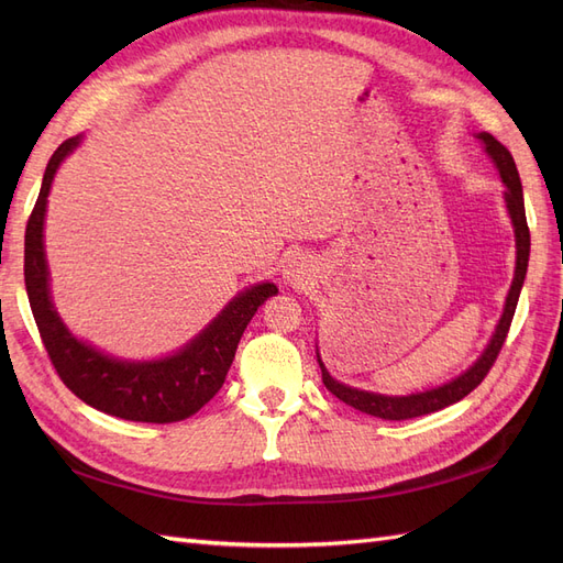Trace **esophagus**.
<instances>
[{"mask_svg":"<svg viewBox=\"0 0 563 563\" xmlns=\"http://www.w3.org/2000/svg\"><path fill=\"white\" fill-rule=\"evenodd\" d=\"M284 282L291 284V286H300L305 282V277H308V265H305L302 258H288V263L284 265Z\"/></svg>","mask_w":563,"mask_h":563,"instance_id":"1","label":"esophagus"}]
</instances>
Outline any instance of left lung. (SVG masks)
<instances>
[{
    "label": "left lung",
    "mask_w": 563,
    "mask_h": 563,
    "mask_svg": "<svg viewBox=\"0 0 563 563\" xmlns=\"http://www.w3.org/2000/svg\"><path fill=\"white\" fill-rule=\"evenodd\" d=\"M476 139L484 143L486 155L496 164V168L500 172V178L505 183V207L509 213V220H512L515 228V242H517V265H515V279L512 286H509L507 298H505V308L503 314L498 319V327L493 331L486 350L482 352L479 360H476L467 371L460 373V376L451 378L449 383L424 389V391H416V395H406V397H389V395H378V391H366V389H356L350 385L338 383L331 373L323 366L319 350H317V362L321 368V380L327 385V389L331 395H335L340 401H345L347 406L356 408V411L376 416L383 420H408V418H418V416H428L434 411H441L455 401H460L463 397H467L470 391L479 385L486 373L490 371L493 362L505 343L509 323H512L517 302H519V294L521 286L526 279V269H528V253H531V232H528L526 225V209H523V190H521V180H519V172L517 164L509 155V150L493 139L490 133L482 131L476 133Z\"/></svg>",
    "instance_id": "8db88e82"
}]
</instances>
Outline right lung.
<instances>
[{
	"mask_svg": "<svg viewBox=\"0 0 563 563\" xmlns=\"http://www.w3.org/2000/svg\"><path fill=\"white\" fill-rule=\"evenodd\" d=\"M81 135L67 139L51 155L42 190L25 228V288L42 343L60 380L98 411L135 422H178L195 416L223 387L236 345L261 305L279 288L269 282L236 294L220 314L178 352L150 362H131L84 343L54 308L44 253V218L51 183Z\"/></svg>",
	"mask_w": 563,
	"mask_h": 563,
	"instance_id": "right-lung-1",
	"label": "right lung"
}]
</instances>
